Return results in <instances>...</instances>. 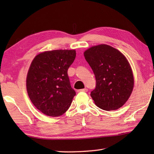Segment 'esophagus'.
<instances>
[{
  "label": "esophagus",
  "mask_w": 154,
  "mask_h": 154,
  "mask_svg": "<svg viewBox=\"0 0 154 154\" xmlns=\"http://www.w3.org/2000/svg\"><path fill=\"white\" fill-rule=\"evenodd\" d=\"M78 92H88V89L87 88H84V89H82V90H79L77 91Z\"/></svg>",
  "instance_id": "esophagus-1"
}]
</instances>
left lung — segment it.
Listing matches in <instances>:
<instances>
[{"label": "left lung", "mask_w": 154, "mask_h": 154, "mask_svg": "<svg viewBox=\"0 0 154 154\" xmlns=\"http://www.w3.org/2000/svg\"><path fill=\"white\" fill-rule=\"evenodd\" d=\"M83 54L96 77V88L90 94L95 105L105 111L122 107L134 88L133 72L127 58L105 44L91 47Z\"/></svg>", "instance_id": "obj_1"}]
</instances>
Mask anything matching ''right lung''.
Instances as JSON below:
<instances>
[{"mask_svg":"<svg viewBox=\"0 0 154 154\" xmlns=\"http://www.w3.org/2000/svg\"><path fill=\"white\" fill-rule=\"evenodd\" d=\"M75 57V49H56L39 53L31 62L26 77L28 95L46 116H60L71 106L76 93L67 71Z\"/></svg>","mask_w":154,"mask_h":154,"instance_id":"right-lung-1","label":"right lung"}]
</instances>
